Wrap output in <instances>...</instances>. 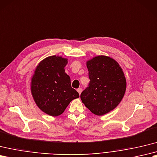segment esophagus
Instances as JSON below:
<instances>
[{
  "instance_id": "34e87169",
  "label": "esophagus",
  "mask_w": 157,
  "mask_h": 157,
  "mask_svg": "<svg viewBox=\"0 0 157 157\" xmlns=\"http://www.w3.org/2000/svg\"><path fill=\"white\" fill-rule=\"evenodd\" d=\"M77 91H78V92L79 93V94L80 95V94H81V93H82V88H78L77 90Z\"/></svg>"
}]
</instances>
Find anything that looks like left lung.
<instances>
[{"label": "left lung", "instance_id": "1", "mask_svg": "<svg viewBox=\"0 0 157 157\" xmlns=\"http://www.w3.org/2000/svg\"><path fill=\"white\" fill-rule=\"evenodd\" d=\"M90 83L82 92V102L101 116L117 106L124 95L126 82L122 68L112 58L98 56L87 62Z\"/></svg>", "mask_w": 157, "mask_h": 157}]
</instances>
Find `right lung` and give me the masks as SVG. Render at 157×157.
<instances>
[{
  "mask_svg": "<svg viewBox=\"0 0 157 157\" xmlns=\"http://www.w3.org/2000/svg\"><path fill=\"white\" fill-rule=\"evenodd\" d=\"M67 63V59L61 57H47L38 65L31 79V93L35 103L50 116L61 114L71 100L79 97L65 72Z\"/></svg>",
  "mask_w": 157,
  "mask_h": 157,
  "instance_id": "add662e5",
  "label": "right lung"
}]
</instances>
